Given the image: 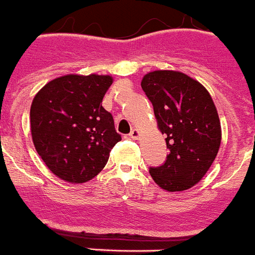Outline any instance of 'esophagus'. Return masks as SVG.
<instances>
[{"instance_id": "34e87169", "label": "esophagus", "mask_w": 255, "mask_h": 255, "mask_svg": "<svg viewBox=\"0 0 255 255\" xmlns=\"http://www.w3.org/2000/svg\"><path fill=\"white\" fill-rule=\"evenodd\" d=\"M139 135H140V132H139L138 129H132L131 132H130V134H129V136L131 139H138Z\"/></svg>"}]
</instances>
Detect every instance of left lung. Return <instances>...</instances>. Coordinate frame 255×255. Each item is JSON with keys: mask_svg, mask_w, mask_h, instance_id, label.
<instances>
[{"mask_svg": "<svg viewBox=\"0 0 255 255\" xmlns=\"http://www.w3.org/2000/svg\"><path fill=\"white\" fill-rule=\"evenodd\" d=\"M140 85L169 148L165 164L149 167L152 179L169 192L188 190L208 173L219 151L214 102L199 81L178 71L149 72Z\"/></svg>", "mask_w": 255, "mask_h": 255, "instance_id": "left-lung-1", "label": "left lung"}]
</instances>
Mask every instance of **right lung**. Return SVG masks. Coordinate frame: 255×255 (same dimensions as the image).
Here are the masks:
<instances>
[{
	"label": "right lung",
	"instance_id": "add662e5",
	"mask_svg": "<svg viewBox=\"0 0 255 255\" xmlns=\"http://www.w3.org/2000/svg\"><path fill=\"white\" fill-rule=\"evenodd\" d=\"M113 78L67 75L47 82L30 106L34 148L50 170L69 183H85L106 166L121 135L102 106Z\"/></svg>",
	"mask_w": 255,
	"mask_h": 255
}]
</instances>
